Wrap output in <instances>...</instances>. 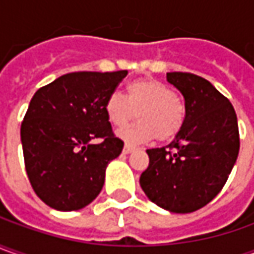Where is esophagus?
I'll return each instance as SVG.
<instances>
[{
	"instance_id": "obj_1",
	"label": "esophagus",
	"mask_w": 254,
	"mask_h": 254,
	"mask_svg": "<svg viewBox=\"0 0 254 254\" xmlns=\"http://www.w3.org/2000/svg\"><path fill=\"white\" fill-rule=\"evenodd\" d=\"M133 150H135V146H132V144H125V146H124V153L125 154L132 153Z\"/></svg>"
}]
</instances>
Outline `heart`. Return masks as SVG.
I'll list each match as a JSON object with an SVG mask.
<instances>
[{
	"mask_svg": "<svg viewBox=\"0 0 254 254\" xmlns=\"http://www.w3.org/2000/svg\"><path fill=\"white\" fill-rule=\"evenodd\" d=\"M105 112L115 127H124L135 119L140 122L119 132L129 143H140L157 137L169 140L179 133L186 119V105L171 88L153 78H140L127 85V97L111 94Z\"/></svg>",
	"mask_w": 254,
	"mask_h": 254,
	"instance_id": "obj_1",
	"label": "heart"
}]
</instances>
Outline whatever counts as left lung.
<instances>
[{"mask_svg":"<svg viewBox=\"0 0 254 254\" xmlns=\"http://www.w3.org/2000/svg\"><path fill=\"white\" fill-rule=\"evenodd\" d=\"M166 78L184 97V125L167 146L146 150L149 167L139 181L157 206L190 214L211 202L229 177L239 154L238 118L205 78L180 71Z\"/></svg>","mask_w":254,"mask_h":254,"instance_id":"left-lung-1","label":"left lung"}]
</instances>
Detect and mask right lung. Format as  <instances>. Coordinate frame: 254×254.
I'll list each match as a JSON object with an SVG mask.
<instances>
[{"instance_id":"1","label":"right lung","mask_w":254,"mask_h":254,"mask_svg":"<svg viewBox=\"0 0 254 254\" xmlns=\"http://www.w3.org/2000/svg\"><path fill=\"white\" fill-rule=\"evenodd\" d=\"M127 74L68 73L32 97L21 127L23 159L32 188L50 208L77 211L101 192L108 164L124 149L105 101Z\"/></svg>"}]
</instances>
